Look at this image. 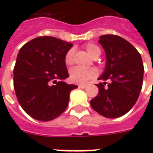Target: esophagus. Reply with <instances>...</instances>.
Listing matches in <instances>:
<instances>
[{
	"mask_svg": "<svg viewBox=\"0 0 153 153\" xmlns=\"http://www.w3.org/2000/svg\"><path fill=\"white\" fill-rule=\"evenodd\" d=\"M86 87L87 84H79V88H85Z\"/></svg>",
	"mask_w": 153,
	"mask_h": 153,
	"instance_id": "1",
	"label": "esophagus"
}]
</instances>
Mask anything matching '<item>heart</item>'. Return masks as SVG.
<instances>
[{
  "label": "heart",
  "instance_id": "heart-1",
  "mask_svg": "<svg viewBox=\"0 0 153 153\" xmlns=\"http://www.w3.org/2000/svg\"><path fill=\"white\" fill-rule=\"evenodd\" d=\"M85 50L88 53L90 56L93 57V59H97L101 56L102 51L97 45L94 43H88L84 46ZM74 50L70 49L66 52L65 56V63L67 65H70L73 63ZM70 79L74 83L82 84L86 83L88 80L93 79L97 76V71L95 68H82V67L75 66L70 69Z\"/></svg>",
  "mask_w": 153,
  "mask_h": 153
}]
</instances>
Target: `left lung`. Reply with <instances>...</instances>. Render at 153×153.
<instances>
[{"label":"left lung","instance_id":"left-lung-1","mask_svg":"<svg viewBox=\"0 0 153 153\" xmlns=\"http://www.w3.org/2000/svg\"><path fill=\"white\" fill-rule=\"evenodd\" d=\"M98 42L106 53V66L98 78L103 83L96 84L99 93L90 104L100 115L118 118L138 100L144 73L143 60L136 48L119 36L102 35Z\"/></svg>","mask_w":153,"mask_h":153}]
</instances>
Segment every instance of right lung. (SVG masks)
Segmentation results:
<instances>
[{
    "instance_id": "1",
    "label": "right lung",
    "mask_w": 153,
    "mask_h": 153,
    "mask_svg": "<svg viewBox=\"0 0 153 153\" xmlns=\"http://www.w3.org/2000/svg\"><path fill=\"white\" fill-rule=\"evenodd\" d=\"M72 46L44 36L29 41L19 51L14 68L15 94L24 111L35 120L49 121L61 115L70 92L78 88L63 81L69 77L65 56Z\"/></svg>"
}]
</instances>
